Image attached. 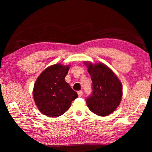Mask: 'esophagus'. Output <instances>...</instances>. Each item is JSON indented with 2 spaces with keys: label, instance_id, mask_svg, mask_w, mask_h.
<instances>
[{
  "label": "esophagus",
  "instance_id": "34e87169",
  "mask_svg": "<svg viewBox=\"0 0 152 152\" xmlns=\"http://www.w3.org/2000/svg\"><path fill=\"white\" fill-rule=\"evenodd\" d=\"M78 96L80 97L82 96V94H83V92H82V91H78Z\"/></svg>",
  "mask_w": 152,
  "mask_h": 152
}]
</instances>
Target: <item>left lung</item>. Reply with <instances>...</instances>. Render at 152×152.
<instances>
[{"label":"left lung","instance_id":"1","mask_svg":"<svg viewBox=\"0 0 152 152\" xmlns=\"http://www.w3.org/2000/svg\"><path fill=\"white\" fill-rule=\"evenodd\" d=\"M92 82V92L87 106L99 116H107L117 109L122 98V84L117 76L103 64L85 63Z\"/></svg>","mask_w":152,"mask_h":152}]
</instances>
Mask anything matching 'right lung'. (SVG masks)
<instances>
[{
	"mask_svg": "<svg viewBox=\"0 0 152 152\" xmlns=\"http://www.w3.org/2000/svg\"><path fill=\"white\" fill-rule=\"evenodd\" d=\"M68 66L55 64L46 68L36 80L33 98L38 109L48 117H57L66 113L78 94L65 81Z\"/></svg>",
	"mask_w": 152,
	"mask_h": 152,
	"instance_id": "obj_1",
	"label": "right lung"
}]
</instances>
